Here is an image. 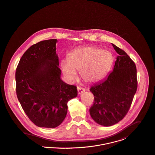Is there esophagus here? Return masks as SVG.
<instances>
[{
	"label": "esophagus",
	"mask_w": 155,
	"mask_h": 155,
	"mask_svg": "<svg viewBox=\"0 0 155 155\" xmlns=\"http://www.w3.org/2000/svg\"><path fill=\"white\" fill-rule=\"evenodd\" d=\"M77 90H78V94H81V93H83L84 92L86 91V90L84 88L80 87H77Z\"/></svg>",
	"instance_id": "34e87169"
}]
</instances>
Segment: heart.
<instances>
[{"instance_id":"heart-1","label":"heart","mask_w":155,"mask_h":155,"mask_svg":"<svg viewBox=\"0 0 155 155\" xmlns=\"http://www.w3.org/2000/svg\"><path fill=\"white\" fill-rule=\"evenodd\" d=\"M114 62L112 53L94 46H84L72 51L68 58L63 59L61 69L70 81L77 78L80 71L82 78L87 83L101 80L110 70Z\"/></svg>"}]
</instances>
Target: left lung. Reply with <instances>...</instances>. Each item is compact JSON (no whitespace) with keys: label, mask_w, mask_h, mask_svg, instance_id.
<instances>
[{"label":"left lung","mask_w":155,"mask_h":155,"mask_svg":"<svg viewBox=\"0 0 155 155\" xmlns=\"http://www.w3.org/2000/svg\"><path fill=\"white\" fill-rule=\"evenodd\" d=\"M119 54L113 71L102 82L90 89L94 103L89 111L99 124L110 126L122 120L127 113L137 89V68L126 53L112 44Z\"/></svg>","instance_id":"left-lung-1"}]
</instances>
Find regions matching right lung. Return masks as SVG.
<instances>
[{
    "label": "right lung",
    "instance_id": "1",
    "mask_svg": "<svg viewBox=\"0 0 155 155\" xmlns=\"http://www.w3.org/2000/svg\"><path fill=\"white\" fill-rule=\"evenodd\" d=\"M57 39L40 41L23 54L15 72L17 98L28 117L41 127L62 124L68 102L77 96L75 86L61 79Z\"/></svg>",
    "mask_w": 155,
    "mask_h": 155
}]
</instances>
